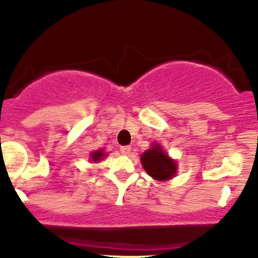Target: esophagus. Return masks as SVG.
Wrapping results in <instances>:
<instances>
[{
	"label": "esophagus",
	"instance_id": "obj_1",
	"mask_svg": "<svg viewBox=\"0 0 258 258\" xmlns=\"http://www.w3.org/2000/svg\"><path fill=\"white\" fill-rule=\"evenodd\" d=\"M120 152L123 154V155H128L130 152H131V147L130 146H123L120 148Z\"/></svg>",
	"mask_w": 258,
	"mask_h": 258
}]
</instances>
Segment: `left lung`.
I'll return each instance as SVG.
<instances>
[{"label":"left lung","instance_id":"1","mask_svg":"<svg viewBox=\"0 0 258 258\" xmlns=\"http://www.w3.org/2000/svg\"><path fill=\"white\" fill-rule=\"evenodd\" d=\"M142 165L150 177L156 180H168L177 172V164L165 153L160 144H153L141 156Z\"/></svg>","mask_w":258,"mask_h":258}]
</instances>
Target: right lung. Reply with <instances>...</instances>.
Listing matches in <instances>:
<instances>
[{
    "instance_id": "obj_1",
    "label": "right lung",
    "mask_w": 258,
    "mask_h": 258,
    "mask_svg": "<svg viewBox=\"0 0 258 258\" xmlns=\"http://www.w3.org/2000/svg\"><path fill=\"white\" fill-rule=\"evenodd\" d=\"M106 154L104 153V150L100 149V150H94V152L91 153V161L94 162H99L100 160L103 158H105Z\"/></svg>"
}]
</instances>
